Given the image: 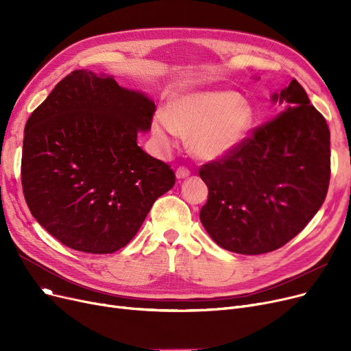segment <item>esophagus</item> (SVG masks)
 Masks as SVG:
<instances>
[{
	"label": "esophagus",
	"mask_w": 351,
	"mask_h": 351,
	"mask_svg": "<svg viewBox=\"0 0 351 351\" xmlns=\"http://www.w3.org/2000/svg\"><path fill=\"white\" fill-rule=\"evenodd\" d=\"M191 175V171L186 168V166H179V168L176 169V178L178 179H185Z\"/></svg>",
	"instance_id": "1"
}]
</instances>
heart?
I'll return each instance as SVG.
<instances>
[{
    "label": "heart",
    "instance_id": "heart-1",
    "mask_svg": "<svg viewBox=\"0 0 351 351\" xmlns=\"http://www.w3.org/2000/svg\"><path fill=\"white\" fill-rule=\"evenodd\" d=\"M250 104L230 90L193 92L173 99L166 114L152 122L155 139L166 149L176 134L189 138L191 151L200 159H220L242 143L253 125Z\"/></svg>",
    "mask_w": 351,
    "mask_h": 351
}]
</instances>
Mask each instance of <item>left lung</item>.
<instances>
[{
  "label": "left lung",
  "mask_w": 351,
  "mask_h": 351,
  "mask_svg": "<svg viewBox=\"0 0 351 351\" xmlns=\"http://www.w3.org/2000/svg\"><path fill=\"white\" fill-rule=\"evenodd\" d=\"M282 112L253 129L233 152L200 166L209 188L200 222L229 252L285 246L322 208L330 182V131L296 81L273 94Z\"/></svg>",
  "instance_id": "1"
}]
</instances>
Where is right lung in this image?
Instances as JSON below:
<instances>
[{"label": "right lung", "instance_id": "right-lung-1", "mask_svg": "<svg viewBox=\"0 0 351 351\" xmlns=\"http://www.w3.org/2000/svg\"><path fill=\"white\" fill-rule=\"evenodd\" d=\"M155 104L112 77L72 71L25 125L21 183L32 216L85 253L132 241L154 202L175 185L168 163L138 146Z\"/></svg>", "mask_w": 351, "mask_h": 351}]
</instances>
